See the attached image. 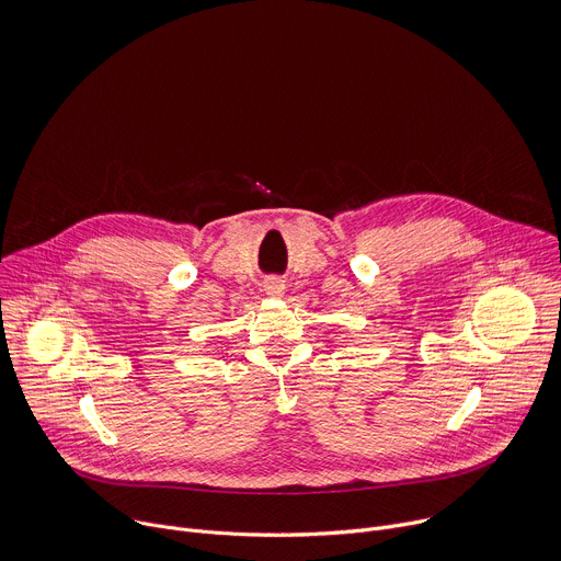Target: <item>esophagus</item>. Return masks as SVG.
Instances as JSON below:
<instances>
[{
  "instance_id": "34e87169",
  "label": "esophagus",
  "mask_w": 561,
  "mask_h": 561,
  "mask_svg": "<svg viewBox=\"0 0 561 561\" xmlns=\"http://www.w3.org/2000/svg\"><path fill=\"white\" fill-rule=\"evenodd\" d=\"M264 290L271 295V297H282L286 293V284L282 277H268L264 282Z\"/></svg>"
}]
</instances>
